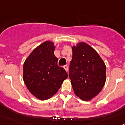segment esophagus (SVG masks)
Returning <instances> with one entry per match:
<instances>
[{
  "label": "esophagus",
  "mask_w": 125,
  "mask_h": 125,
  "mask_svg": "<svg viewBox=\"0 0 125 125\" xmlns=\"http://www.w3.org/2000/svg\"><path fill=\"white\" fill-rule=\"evenodd\" d=\"M63 68H64V70H66V72H68V66L67 65H65V66H64Z\"/></svg>",
  "instance_id": "obj_1"
}]
</instances>
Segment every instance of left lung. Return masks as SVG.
<instances>
[{"label":"left lung","mask_w":125,"mask_h":125,"mask_svg":"<svg viewBox=\"0 0 125 125\" xmlns=\"http://www.w3.org/2000/svg\"><path fill=\"white\" fill-rule=\"evenodd\" d=\"M70 79L77 96L90 101L98 95L106 81V66L97 52L85 42L73 45Z\"/></svg>","instance_id":"8db88e82"}]
</instances>
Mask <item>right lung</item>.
Instances as JSON below:
<instances>
[{
    "instance_id": "right-lung-1",
    "label": "right lung",
    "mask_w": 125,
    "mask_h": 125,
    "mask_svg": "<svg viewBox=\"0 0 125 125\" xmlns=\"http://www.w3.org/2000/svg\"><path fill=\"white\" fill-rule=\"evenodd\" d=\"M55 48L53 42H43L32 50L23 63L25 84L30 93L40 100H48L55 94L68 78L64 69L57 65Z\"/></svg>"
}]
</instances>
